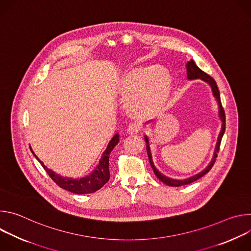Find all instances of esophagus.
<instances>
[{
    "mask_svg": "<svg viewBox=\"0 0 251 251\" xmlns=\"http://www.w3.org/2000/svg\"><path fill=\"white\" fill-rule=\"evenodd\" d=\"M141 129H142V124L140 122H133V123L129 124V126L127 128V132L132 135V134L138 133Z\"/></svg>",
    "mask_w": 251,
    "mask_h": 251,
    "instance_id": "34e87169",
    "label": "esophagus"
}]
</instances>
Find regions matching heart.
<instances>
[{
  "mask_svg": "<svg viewBox=\"0 0 251 251\" xmlns=\"http://www.w3.org/2000/svg\"><path fill=\"white\" fill-rule=\"evenodd\" d=\"M172 88L169 71L158 66L137 68L122 81L123 92L130 95V105L139 112L157 110L167 100Z\"/></svg>",
  "mask_w": 251,
  "mask_h": 251,
  "instance_id": "b5f03b06",
  "label": "heart"
}]
</instances>
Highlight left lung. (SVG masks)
Wrapping results in <instances>:
<instances>
[{
  "mask_svg": "<svg viewBox=\"0 0 251 251\" xmlns=\"http://www.w3.org/2000/svg\"><path fill=\"white\" fill-rule=\"evenodd\" d=\"M186 68H187L188 79H190V80H192V79H201L202 81L208 83L209 86L211 87L212 94H213L214 98L217 99V101L219 103V116H220L223 124H222V130H221V132L219 134V138H218V142H217V145H216V149H214V153H213V156H212V159H211L209 165L204 170L200 172L199 174H197V175H195L193 176H190L188 178H185V180H175V178L166 176L165 175H163L162 173H160L157 170V168L154 165L153 159H152V154H151V150H150V146H149L148 137L144 136L145 137V141L147 143L146 149H147V153H148V157H149V162H150V165H151L155 175L157 176V177L159 178L161 182H163L167 186H171V187H180V186L191 184V183L199 180L200 177H201L202 176H204L206 173L209 172V170L212 168V166H213L214 162H216V159L218 157V153L220 151V146H221V142H222L223 136H224L225 131H226V114H225V110L223 108V105H222V102H221V95H220V91H219L217 82L214 81V79L211 76H209L207 74L203 73V71L201 68H199L198 65L195 63V61L193 59L188 61V63L186 64Z\"/></svg>",
  "mask_w": 251,
  "mask_h": 251,
  "instance_id": "left-lung-1",
  "label": "left lung"
}]
</instances>
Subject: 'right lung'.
<instances>
[{"label": "right lung", "mask_w": 251, "mask_h": 251, "mask_svg": "<svg viewBox=\"0 0 251 251\" xmlns=\"http://www.w3.org/2000/svg\"><path fill=\"white\" fill-rule=\"evenodd\" d=\"M119 142V134H115L114 137L110 140L107 146L106 150L102 154V157L99 161L98 166L93 170V172L83 177L80 178H73V177H63L58 174H55L53 171L50 170L48 167L44 165V163L35 156V154L30 149L31 153L34 157L38 159V161L42 164L46 172L51 177V180L60 188L75 193L77 195H84V194H91L99 189H101L110 178V172H109V156L114 147L118 144Z\"/></svg>", "instance_id": "add662e5"}]
</instances>
